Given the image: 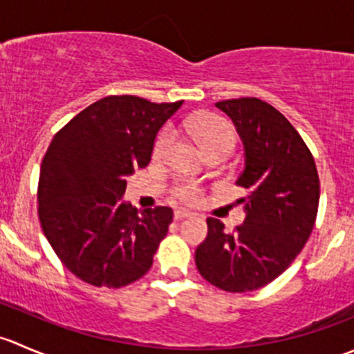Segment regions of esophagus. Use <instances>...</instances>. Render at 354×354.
Here are the masks:
<instances>
[{
    "instance_id": "1",
    "label": "esophagus",
    "mask_w": 354,
    "mask_h": 354,
    "mask_svg": "<svg viewBox=\"0 0 354 354\" xmlns=\"http://www.w3.org/2000/svg\"><path fill=\"white\" fill-rule=\"evenodd\" d=\"M192 212H188V210H183V209H178L174 210V219L180 221V219H187V217H190Z\"/></svg>"
}]
</instances>
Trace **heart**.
<instances>
[{
    "label": "heart",
    "mask_w": 354,
    "mask_h": 354,
    "mask_svg": "<svg viewBox=\"0 0 354 354\" xmlns=\"http://www.w3.org/2000/svg\"><path fill=\"white\" fill-rule=\"evenodd\" d=\"M183 128L192 138L198 144V147L209 154H230L234 145L233 127L223 116L214 113H195L185 118ZM173 142V131L171 128H162L154 142V157H162L167 147ZM173 194L180 202L197 203L202 200L203 190L194 181H180L173 188Z\"/></svg>",
    "instance_id": "heart-1"
}]
</instances>
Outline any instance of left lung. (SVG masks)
I'll return each mask as SVG.
<instances>
[{
  "label": "left lung",
  "mask_w": 354,
  "mask_h": 354,
  "mask_svg": "<svg viewBox=\"0 0 354 354\" xmlns=\"http://www.w3.org/2000/svg\"><path fill=\"white\" fill-rule=\"evenodd\" d=\"M245 147L236 185L246 190L245 223L233 233L216 217L195 250L200 276L230 292L255 291L291 266L315 226L320 181L303 138L274 106L257 97L216 102Z\"/></svg>",
  "instance_id": "1"
}]
</instances>
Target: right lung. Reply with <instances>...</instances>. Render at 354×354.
Returning a JSON list of instances; mask_svg holds the SVG:
<instances>
[{
  "label": "right lung",
  "mask_w": 354,
  "mask_h": 354,
  "mask_svg": "<svg viewBox=\"0 0 354 354\" xmlns=\"http://www.w3.org/2000/svg\"><path fill=\"white\" fill-rule=\"evenodd\" d=\"M181 104L109 95L53 138L39 174V221L63 266L84 283L123 288L152 267L173 210L138 214L121 200L124 178L147 166L157 131Z\"/></svg>",
  "instance_id": "add662e5"
}]
</instances>
